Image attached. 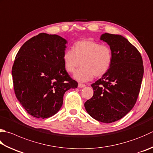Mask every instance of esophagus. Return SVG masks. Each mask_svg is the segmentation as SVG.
Instances as JSON below:
<instances>
[{
  "instance_id": "34e87169",
  "label": "esophagus",
  "mask_w": 153,
  "mask_h": 153,
  "mask_svg": "<svg viewBox=\"0 0 153 153\" xmlns=\"http://www.w3.org/2000/svg\"><path fill=\"white\" fill-rule=\"evenodd\" d=\"M78 86H79V88H83V87H85V86H86V85L85 84H82V83H79Z\"/></svg>"
}]
</instances>
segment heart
I'll return each mask as SVG.
<instances>
[{"mask_svg":"<svg viewBox=\"0 0 153 153\" xmlns=\"http://www.w3.org/2000/svg\"><path fill=\"white\" fill-rule=\"evenodd\" d=\"M112 53L106 45L83 39L76 42L72 51H66L62 55V62L65 70L73 73L80 66L82 67L74 74L79 81L86 82L94 76L100 77L107 73L112 62Z\"/></svg>","mask_w":153,"mask_h":153,"instance_id":"1","label":"heart"}]
</instances>
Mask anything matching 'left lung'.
Here are the masks:
<instances>
[{
  "label": "left lung",
  "instance_id": "obj_1",
  "mask_svg": "<svg viewBox=\"0 0 153 153\" xmlns=\"http://www.w3.org/2000/svg\"><path fill=\"white\" fill-rule=\"evenodd\" d=\"M100 40L110 46L112 65L91 86L94 94L85 103L86 111L98 121L111 123L131 111L137 102L144 67L139 51L121 35L105 33Z\"/></svg>",
  "mask_w": 153,
  "mask_h": 153
}]
</instances>
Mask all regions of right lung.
Listing matches in <instances>:
<instances>
[{"instance_id":"add662e5","label":"right lung","mask_w":153,"mask_h":153,"mask_svg":"<svg viewBox=\"0 0 153 153\" xmlns=\"http://www.w3.org/2000/svg\"><path fill=\"white\" fill-rule=\"evenodd\" d=\"M67 41L56 34L40 33L26 42L12 68L14 93L28 114L47 119L61 108L63 96L78 82L62 62Z\"/></svg>"}]
</instances>
